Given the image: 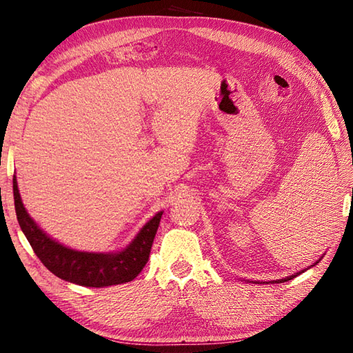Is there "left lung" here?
I'll use <instances>...</instances> for the list:
<instances>
[{
    "instance_id": "obj_1",
    "label": "left lung",
    "mask_w": 353,
    "mask_h": 353,
    "mask_svg": "<svg viewBox=\"0 0 353 353\" xmlns=\"http://www.w3.org/2000/svg\"><path fill=\"white\" fill-rule=\"evenodd\" d=\"M322 257H323V256H322ZM322 257H321V259H322ZM321 259H319V261H316V262H314L313 265H310V266H309L307 269L313 268L314 265H318V263L321 262ZM307 269H303V270H299V272H296V273H293V274H290V276H286V277H283V279H277V281H272V282H266V283H283V282L292 281V279H293V277H296V276H299L301 273H303V272H305V270H307ZM248 282L250 283V281H248ZM252 283H257V285H259V283H265V282H252Z\"/></svg>"
}]
</instances>
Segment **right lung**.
I'll use <instances>...</instances> for the list:
<instances>
[{"mask_svg":"<svg viewBox=\"0 0 353 353\" xmlns=\"http://www.w3.org/2000/svg\"><path fill=\"white\" fill-rule=\"evenodd\" d=\"M12 192L17 220L23 233L43 265L60 279L87 288H105L132 282L145 266L163 212L156 213L119 252H81L64 246L39 228L23 205L15 176Z\"/></svg>","mask_w":353,"mask_h":353,"instance_id":"1","label":"right lung"}]
</instances>
